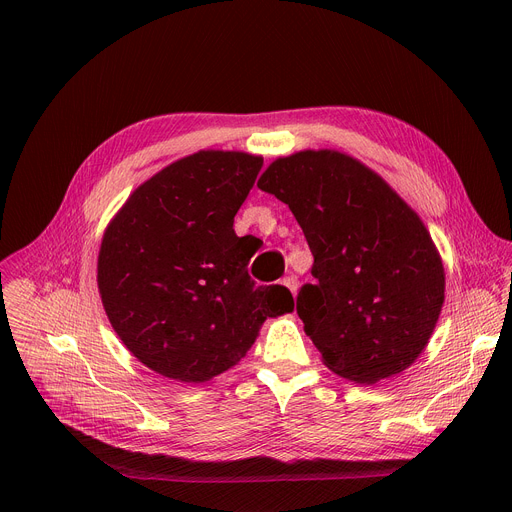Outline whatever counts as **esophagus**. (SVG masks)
<instances>
[{
	"label": "esophagus",
	"instance_id": "obj_1",
	"mask_svg": "<svg viewBox=\"0 0 512 512\" xmlns=\"http://www.w3.org/2000/svg\"><path fill=\"white\" fill-rule=\"evenodd\" d=\"M281 283L291 291V294L296 296V291H298V279H296L294 275H287V277H283V281H281Z\"/></svg>",
	"mask_w": 512,
	"mask_h": 512
}]
</instances>
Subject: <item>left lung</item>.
I'll list each match as a JSON object with an SVG mask.
<instances>
[{
	"mask_svg": "<svg viewBox=\"0 0 512 512\" xmlns=\"http://www.w3.org/2000/svg\"><path fill=\"white\" fill-rule=\"evenodd\" d=\"M257 186L289 206L314 255L298 316L336 375L373 385L405 371L444 304V267L419 216L354 158L275 160Z\"/></svg>",
	"mask_w": 512,
	"mask_h": 512,
	"instance_id": "left-lung-1",
	"label": "left lung"
}]
</instances>
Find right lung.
I'll return each instance as SVG.
<instances>
[{
	"label": "right lung",
	"mask_w": 512,
	"mask_h": 512,
	"mask_svg": "<svg viewBox=\"0 0 512 512\" xmlns=\"http://www.w3.org/2000/svg\"><path fill=\"white\" fill-rule=\"evenodd\" d=\"M263 158L198 152L141 184L105 231L99 291L111 326L152 371L204 383L237 364L261 324L294 310L283 285H257L235 214Z\"/></svg>",
	"instance_id": "1"
}]
</instances>
